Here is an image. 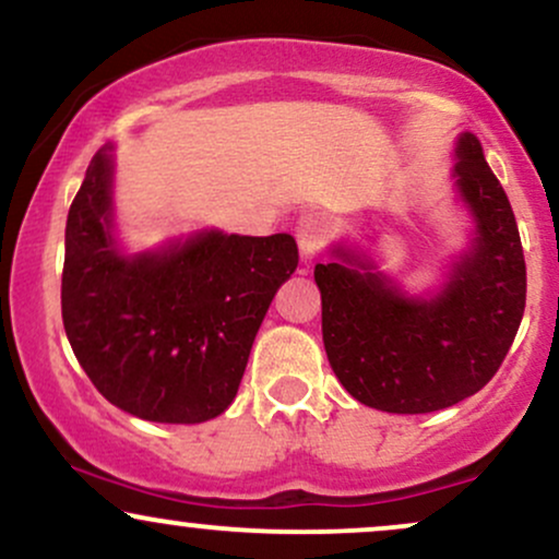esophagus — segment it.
Segmentation results:
<instances>
[{
  "mask_svg": "<svg viewBox=\"0 0 559 559\" xmlns=\"http://www.w3.org/2000/svg\"><path fill=\"white\" fill-rule=\"evenodd\" d=\"M325 236V223L320 215H301L297 221V241H299V252L305 260H312L318 254L320 243H323Z\"/></svg>",
  "mask_w": 559,
  "mask_h": 559,
  "instance_id": "obj_1",
  "label": "esophagus"
}]
</instances>
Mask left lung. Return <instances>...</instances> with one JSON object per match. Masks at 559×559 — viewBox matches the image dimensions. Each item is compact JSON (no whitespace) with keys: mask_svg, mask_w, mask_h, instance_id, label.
Listing matches in <instances>:
<instances>
[{"mask_svg":"<svg viewBox=\"0 0 559 559\" xmlns=\"http://www.w3.org/2000/svg\"><path fill=\"white\" fill-rule=\"evenodd\" d=\"M449 178L471 234L436 286L409 294L346 239L316 265L333 373L357 402L383 413H436L473 396L499 370L523 320L521 234L473 133L454 141Z\"/></svg>","mask_w":559,"mask_h":559,"instance_id":"obj_1","label":"left lung"}]
</instances>
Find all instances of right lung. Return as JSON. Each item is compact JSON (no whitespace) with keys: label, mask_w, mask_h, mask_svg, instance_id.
Here are the masks:
<instances>
[{"label":"right lung","mask_w":559,"mask_h":559,"mask_svg":"<svg viewBox=\"0 0 559 559\" xmlns=\"http://www.w3.org/2000/svg\"><path fill=\"white\" fill-rule=\"evenodd\" d=\"M112 150L96 152L68 213V342L123 413L181 426L213 420L234 402L262 318L297 271V241L199 228L131 252L115 226Z\"/></svg>","instance_id":"obj_1"}]
</instances>
